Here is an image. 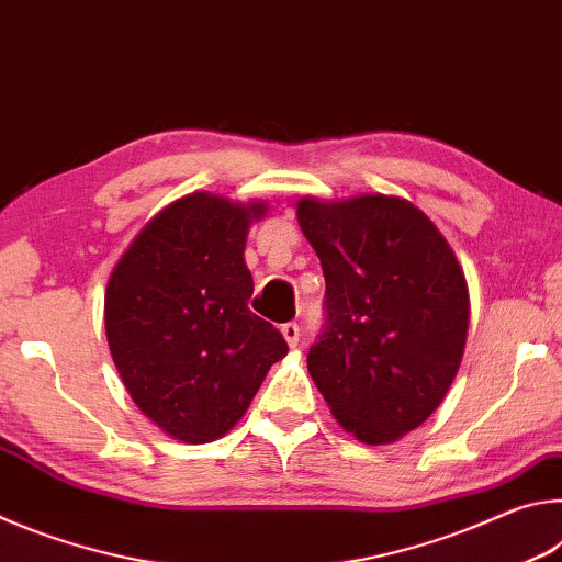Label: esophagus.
Returning a JSON list of instances; mask_svg holds the SVG:
<instances>
[{"instance_id": "34e87169", "label": "esophagus", "mask_w": 562, "mask_h": 562, "mask_svg": "<svg viewBox=\"0 0 562 562\" xmlns=\"http://www.w3.org/2000/svg\"><path fill=\"white\" fill-rule=\"evenodd\" d=\"M282 337L288 339L290 347H297V341H300V325H297V322H288V325H282Z\"/></svg>"}]
</instances>
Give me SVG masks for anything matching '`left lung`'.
Segmentation results:
<instances>
[{"instance_id": "left-lung-1", "label": "left lung", "mask_w": 562, "mask_h": 562, "mask_svg": "<svg viewBox=\"0 0 562 562\" xmlns=\"http://www.w3.org/2000/svg\"><path fill=\"white\" fill-rule=\"evenodd\" d=\"M297 221L327 284L310 374L361 443L402 439L436 412L461 367L471 312L461 265L402 198H302Z\"/></svg>"}]
</instances>
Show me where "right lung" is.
Returning a JSON list of instances; mask_svg holds the SVG:
<instances>
[{"instance_id":"add662e5","label":"right lung","mask_w":562,"mask_h":562,"mask_svg":"<svg viewBox=\"0 0 562 562\" xmlns=\"http://www.w3.org/2000/svg\"><path fill=\"white\" fill-rule=\"evenodd\" d=\"M268 203L190 193L144 225L113 268L106 339L136 406L186 443L240 422L288 341L252 315L245 265L250 223Z\"/></svg>"}]
</instances>
